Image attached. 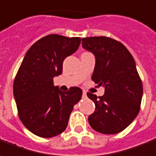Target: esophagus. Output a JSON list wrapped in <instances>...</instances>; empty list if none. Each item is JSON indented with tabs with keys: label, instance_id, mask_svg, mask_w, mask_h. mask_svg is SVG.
<instances>
[{
	"label": "esophagus",
	"instance_id": "34e87169",
	"mask_svg": "<svg viewBox=\"0 0 156 156\" xmlns=\"http://www.w3.org/2000/svg\"><path fill=\"white\" fill-rule=\"evenodd\" d=\"M83 98H85V97H87V93L85 91L83 92Z\"/></svg>",
	"mask_w": 156,
	"mask_h": 156
}]
</instances>
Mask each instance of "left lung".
Here are the masks:
<instances>
[{
  "label": "left lung",
  "mask_w": 156,
  "mask_h": 156,
  "mask_svg": "<svg viewBox=\"0 0 156 156\" xmlns=\"http://www.w3.org/2000/svg\"><path fill=\"white\" fill-rule=\"evenodd\" d=\"M82 46L95 55L92 80L105 89L102 96L87 93L96 105L89 123L100 133H119L135 119L140 110L143 84L135 60L122 43L107 37L83 38Z\"/></svg>",
  "instance_id": "left-lung-1"
}]
</instances>
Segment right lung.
<instances>
[{
	"instance_id": "obj_1",
	"label": "right lung",
	"mask_w": 156,
	"mask_h": 156,
	"mask_svg": "<svg viewBox=\"0 0 156 156\" xmlns=\"http://www.w3.org/2000/svg\"><path fill=\"white\" fill-rule=\"evenodd\" d=\"M80 37L48 35L25 54L13 83V96L20 120L41 137L57 136L66 130L70 114L82 97V90L61 91L54 78L62 73V64L80 45Z\"/></svg>"
}]
</instances>
